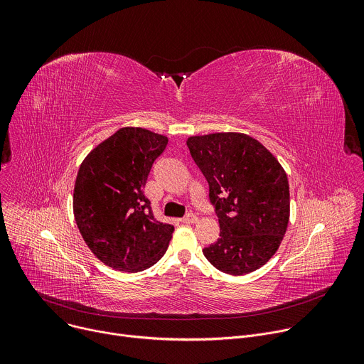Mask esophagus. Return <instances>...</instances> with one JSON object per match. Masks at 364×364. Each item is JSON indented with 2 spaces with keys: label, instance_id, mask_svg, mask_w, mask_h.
<instances>
[{
  "label": "esophagus",
  "instance_id": "obj_1",
  "mask_svg": "<svg viewBox=\"0 0 364 364\" xmlns=\"http://www.w3.org/2000/svg\"><path fill=\"white\" fill-rule=\"evenodd\" d=\"M183 223H187V225H191V223H196L197 222V216L193 215V213H188L186 218H183L181 220Z\"/></svg>",
  "mask_w": 364,
  "mask_h": 364
}]
</instances>
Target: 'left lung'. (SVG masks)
Returning <instances> with one entry per match:
<instances>
[{
  "label": "left lung",
  "mask_w": 364,
  "mask_h": 364,
  "mask_svg": "<svg viewBox=\"0 0 364 364\" xmlns=\"http://www.w3.org/2000/svg\"><path fill=\"white\" fill-rule=\"evenodd\" d=\"M197 167L209 183L220 225L218 242L203 249L216 269L246 275L278 250L289 220V184L274 155L240 132L187 139Z\"/></svg>",
  "instance_id": "8db88e82"
}]
</instances>
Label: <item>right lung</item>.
Here are the masks:
<instances>
[{
  "instance_id": "add662e5",
  "label": "right lung",
  "mask_w": 364,
  "mask_h": 364,
  "mask_svg": "<svg viewBox=\"0 0 364 364\" xmlns=\"http://www.w3.org/2000/svg\"><path fill=\"white\" fill-rule=\"evenodd\" d=\"M168 138L125 127L96 145L80 164L73 191L79 232L100 262L139 272L166 253L174 226L154 219L144 187Z\"/></svg>"
}]
</instances>
